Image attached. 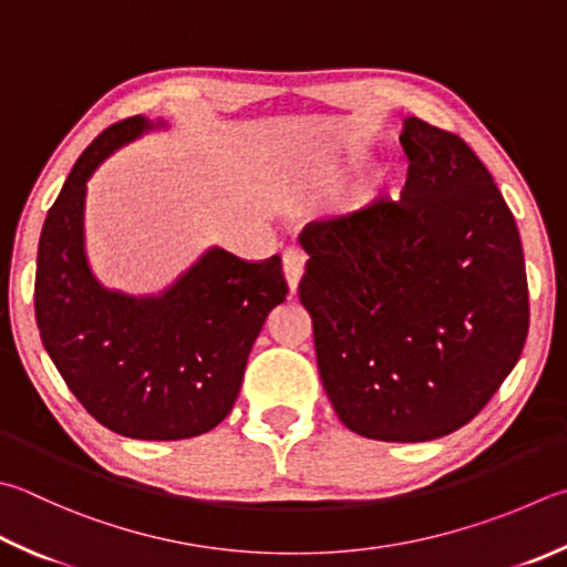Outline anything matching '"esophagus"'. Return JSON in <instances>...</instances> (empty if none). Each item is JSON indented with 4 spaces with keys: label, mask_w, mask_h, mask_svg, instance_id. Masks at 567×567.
Listing matches in <instances>:
<instances>
[{
    "label": "esophagus",
    "mask_w": 567,
    "mask_h": 567,
    "mask_svg": "<svg viewBox=\"0 0 567 567\" xmlns=\"http://www.w3.org/2000/svg\"><path fill=\"white\" fill-rule=\"evenodd\" d=\"M305 252L300 248H287L282 255V267H285V277L287 285H290V292H297V285H300L302 275H305Z\"/></svg>",
    "instance_id": "34e87169"
}]
</instances>
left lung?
<instances>
[{
  "mask_svg": "<svg viewBox=\"0 0 567 567\" xmlns=\"http://www.w3.org/2000/svg\"><path fill=\"white\" fill-rule=\"evenodd\" d=\"M401 200L310 223L300 302L342 424L377 441H431L478 414L528 337L513 213L456 133L406 118Z\"/></svg>",
  "mask_w": 567,
  "mask_h": 567,
  "instance_id": "left-lung-1",
  "label": "left lung"
}]
</instances>
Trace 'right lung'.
<instances>
[{
	"mask_svg": "<svg viewBox=\"0 0 567 567\" xmlns=\"http://www.w3.org/2000/svg\"><path fill=\"white\" fill-rule=\"evenodd\" d=\"M153 128L109 126L81 153L41 228L34 315L41 344L71 394L121 436H200L230 414L245 364L272 307L282 260L248 262L213 248L161 297L104 290L84 255L86 181L109 153Z\"/></svg>",
	"mask_w": 567,
	"mask_h": 567,
	"instance_id": "right-lung-1",
	"label": "right lung"
}]
</instances>
